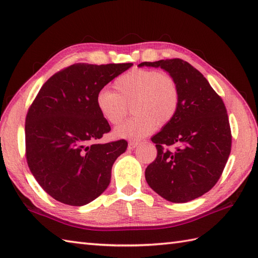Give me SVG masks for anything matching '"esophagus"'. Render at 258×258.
Instances as JSON below:
<instances>
[{
    "label": "esophagus",
    "mask_w": 258,
    "mask_h": 258,
    "mask_svg": "<svg viewBox=\"0 0 258 258\" xmlns=\"http://www.w3.org/2000/svg\"><path fill=\"white\" fill-rule=\"evenodd\" d=\"M138 145H139L138 142H135V141H130V142H128V145H127V149H128V150H134L135 147L138 146Z\"/></svg>",
    "instance_id": "1"
}]
</instances>
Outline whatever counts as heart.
Wrapping results in <instances>:
<instances>
[{"label": "heart", "mask_w": 258, "mask_h": 258, "mask_svg": "<svg viewBox=\"0 0 258 258\" xmlns=\"http://www.w3.org/2000/svg\"><path fill=\"white\" fill-rule=\"evenodd\" d=\"M115 93L103 90L96 95V106L104 119L116 125L128 106L134 114L115 128L119 139L140 140L153 130L167 125L177 114L180 102L178 83L160 71L136 69L114 82Z\"/></svg>", "instance_id": "1"}]
</instances>
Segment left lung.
<instances>
[{
  "label": "left lung",
  "mask_w": 258,
  "mask_h": 258,
  "mask_svg": "<svg viewBox=\"0 0 258 258\" xmlns=\"http://www.w3.org/2000/svg\"><path fill=\"white\" fill-rule=\"evenodd\" d=\"M161 68L180 91L175 117L152 138L157 156L145 169L150 187L172 203H186L207 193L220 179L232 147L226 107L200 71L180 58L143 62ZM175 145L174 151L165 149Z\"/></svg>",
  "instance_id": "left-lung-1"
}]
</instances>
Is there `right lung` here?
Listing matches in <instances>:
<instances>
[{"label": "right lung", "instance_id": "1", "mask_svg": "<svg viewBox=\"0 0 258 258\" xmlns=\"http://www.w3.org/2000/svg\"><path fill=\"white\" fill-rule=\"evenodd\" d=\"M132 65L73 64L51 76L33 101L25 119L26 161L54 200L83 206L107 188L127 142L97 143L111 126L98 111L96 95Z\"/></svg>", "mask_w": 258, "mask_h": 258}]
</instances>
